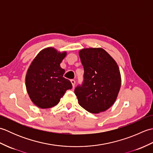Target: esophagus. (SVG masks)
I'll list each match as a JSON object with an SVG mask.
<instances>
[{
  "instance_id": "1",
  "label": "esophagus",
  "mask_w": 153,
  "mask_h": 153,
  "mask_svg": "<svg viewBox=\"0 0 153 153\" xmlns=\"http://www.w3.org/2000/svg\"><path fill=\"white\" fill-rule=\"evenodd\" d=\"M70 82H71V84H72V86H73V87H74V86H75V83H76V82H75V80H74V79H71V80H70Z\"/></svg>"
}]
</instances>
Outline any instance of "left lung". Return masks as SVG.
Here are the masks:
<instances>
[{
    "label": "left lung",
    "instance_id": "left-lung-1",
    "mask_svg": "<svg viewBox=\"0 0 153 153\" xmlns=\"http://www.w3.org/2000/svg\"><path fill=\"white\" fill-rule=\"evenodd\" d=\"M84 69V82L75 89L79 105L99 114L115 102L121 87V74L114 59L102 48H86L79 52Z\"/></svg>",
    "mask_w": 153,
    "mask_h": 153
}]
</instances>
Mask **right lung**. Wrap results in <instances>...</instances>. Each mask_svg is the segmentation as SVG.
Instances as JSON below:
<instances>
[{
    "mask_svg": "<svg viewBox=\"0 0 153 153\" xmlns=\"http://www.w3.org/2000/svg\"><path fill=\"white\" fill-rule=\"evenodd\" d=\"M67 52L53 47L41 51L32 61L25 76V87L31 100L41 108H50L60 102L68 89L70 80L63 77L65 70L60 63Z\"/></svg>",
    "mask_w": 153,
    "mask_h": 153,
    "instance_id": "obj_1",
    "label": "right lung"
}]
</instances>
